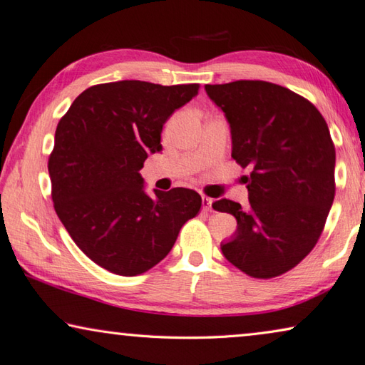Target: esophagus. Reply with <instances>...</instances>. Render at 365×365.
<instances>
[{"instance_id":"esophagus-1","label":"esophagus","mask_w":365,"mask_h":365,"mask_svg":"<svg viewBox=\"0 0 365 365\" xmlns=\"http://www.w3.org/2000/svg\"><path fill=\"white\" fill-rule=\"evenodd\" d=\"M212 204H213V199L207 197V196H202V208L207 212L212 210Z\"/></svg>"}]
</instances>
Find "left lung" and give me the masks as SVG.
Instances as JSON below:
<instances>
[{"instance_id": "8db88e82", "label": "left lung", "mask_w": 365, "mask_h": 365, "mask_svg": "<svg viewBox=\"0 0 365 365\" xmlns=\"http://www.w3.org/2000/svg\"><path fill=\"white\" fill-rule=\"evenodd\" d=\"M205 91L230 123L232 158L251 168L250 207L229 199L213 204L237 220L221 251L247 276H281L314 250L334 200L328 123L307 98L274 83L238 80Z\"/></svg>"}]
</instances>
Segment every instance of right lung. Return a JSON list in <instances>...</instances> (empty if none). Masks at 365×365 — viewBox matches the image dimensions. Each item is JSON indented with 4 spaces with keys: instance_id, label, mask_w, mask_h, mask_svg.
I'll return each mask as SVG.
<instances>
[{
    "instance_id": "right-lung-1",
    "label": "right lung",
    "mask_w": 365,
    "mask_h": 365,
    "mask_svg": "<svg viewBox=\"0 0 365 365\" xmlns=\"http://www.w3.org/2000/svg\"><path fill=\"white\" fill-rule=\"evenodd\" d=\"M197 83L161 86L125 80L91 86L61 118L48 158L51 199L75 245L119 276H138L166 257L202 199L188 188L144 192L139 174L161 150V130Z\"/></svg>"
}]
</instances>
